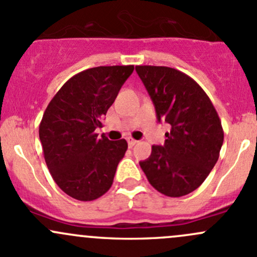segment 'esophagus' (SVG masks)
<instances>
[{
	"instance_id": "esophagus-1",
	"label": "esophagus",
	"mask_w": 257,
	"mask_h": 257,
	"mask_svg": "<svg viewBox=\"0 0 257 257\" xmlns=\"http://www.w3.org/2000/svg\"><path fill=\"white\" fill-rule=\"evenodd\" d=\"M137 143H138V142L136 141V139H132V138H128V145L129 147H134V145H136Z\"/></svg>"
}]
</instances>
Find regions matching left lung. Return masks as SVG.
I'll return each instance as SVG.
<instances>
[{"mask_svg": "<svg viewBox=\"0 0 257 257\" xmlns=\"http://www.w3.org/2000/svg\"><path fill=\"white\" fill-rule=\"evenodd\" d=\"M158 121L170 125L164 145L139 163L153 188L170 198L190 194L219 159L224 131L216 109L193 78L170 67L137 66Z\"/></svg>", "mask_w": 257, "mask_h": 257, "instance_id": "left-lung-1", "label": "left lung"}]
</instances>
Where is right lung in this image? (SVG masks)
Segmentation results:
<instances>
[{"label": "right lung", "instance_id": "right-lung-1", "mask_svg": "<svg viewBox=\"0 0 257 257\" xmlns=\"http://www.w3.org/2000/svg\"><path fill=\"white\" fill-rule=\"evenodd\" d=\"M134 66H100L67 80L40 124V141L52 178L73 199L92 201L107 193L128 144L98 138L95 129Z\"/></svg>", "mask_w": 257, "mask_h": 257}]
</instances>
